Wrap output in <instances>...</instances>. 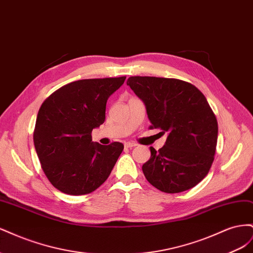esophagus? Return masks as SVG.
Wrapping results in <instances>:
<instances>
[{"instance_id":"esophagus-1","label":"esophagus","mask_w":253,"mask_h":253,"mask_svg":"<svg viewBox=\"0 0 253 253\" xmlns=\"http://www.w3.org/2000/svg\"><path fill=\"white\" fill-rule=\"evenodd\" d=\"M136 143H134V142H126L125 143V147L126 148H128V149H131V148H134V147H136Z\"/></svg>"}]
</instances>
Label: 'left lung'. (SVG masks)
Instances as JSON below:
<instances>
[{"label": "left lung", "mask_w": 253, "mask_h": 253, "mask_svg": "<svg viewBox=\"0 0 253 253\" xmlns=\"http://www.w3.org/2000/svg\"><path fill=\"white\" fill-rule=\"evenodd\" d=\"M145 105L151 128L168 133L164 147L150 148L142 165L145 178L166 193H179L201 182L215 154L218 126L202 91L171 78L129 77L126 81Z\"/></svg>", "instance_id": "8db88e82"}]
</instances>
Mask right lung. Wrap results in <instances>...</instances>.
<instances>
[{
	"mask_svg": "<svg viewBox=\"0 0 253 253\" xmlns=\"http://www.w3.org/2000/svg\"><path fill=\"white\" fill-rule=\"evenodd\" d=\"M126 77L83 79L60 87L38 113L34 143L51 185L70 195L93 192L108 179L124 144L91 141L105 120L106 101Z\"/></svg>",
	"mask_w": 253,
	"mask_h": 253,
	"instance_id": "add662e5",
	"label": "right lung"
}]
</instances>
